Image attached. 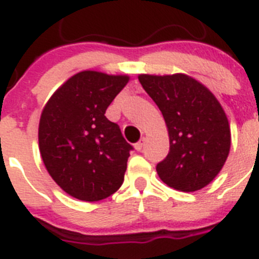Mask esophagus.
<instances>
[{"label":"esophagus","mask_w":259,"mask_h":259,"mask_svg":"<svg viewBox=\"0 0 259 259\" xmlns=\"http://www.w3.org/2000/svg\"><path fill=\"white\" fill-rule=\"evenodd\" d=\"M144 145H145V139L143 137V139H140V141H139V143L135 144V149H136L137 152H140V150L144 148Z\"/></svg>","instance_id":"34e87169"}]
</instances>
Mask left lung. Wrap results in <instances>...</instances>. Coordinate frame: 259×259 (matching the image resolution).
Returning <instances> with one entry per match:
<instances>
[{
	"label": "left lung",
	"instance_id": "8db88e82",
	"mask_svg": "<svg viewBox=\"0 0 259 259\" xmlns=\"http://www.w3.org/2000/svg\"><path fill=\"white\" fill-rule=\"evenodd\" d=\"M145 92L161 110L170 152L157 164L168 187L196 192L215 179L227 161L231 128L223 107L202 83L185 74L139 75Z\"/></svg>",
	"mask_w": 259,
	"mask_h": 259
}]
</instances>
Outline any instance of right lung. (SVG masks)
<instances>
[{
  "mask_svg": "<svg viewBox=\"0 0 259 259\" xmlns=\"http://www.w3.org/2000/svg\"><path fill=\"white\" fill-rule=\"evenodd\" d=\"M128 80V75L81 71L66 80L42 109V162L53 180L77 200H104L123 184L132 146L105 113Z\"/></svg>",
  "mask_w": 259,
  "mask_h": 259,
  "instance_id": "obj_1",
  "label": "right lung"
}]
</instances>
